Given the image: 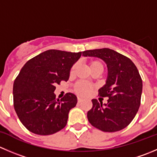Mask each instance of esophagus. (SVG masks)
Masks as SVG:
<instances>
[{"label":"esophagus","mask_w":157,"mask_h":157,"mask_svg":"<svg viewBox=\"0 0 157 157\" xmlns=\"http://www.w3.org/2000/svg\"><path fill=\"white\" fill-rule=\"evenodd\" d=\"M82 100H83V99L80 98V97H78V98H77V101H78V103H80Z\"/></svg>","instance_id":"1"}]
</instances>
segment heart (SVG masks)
I'll return each mask as SVG.
<instances>
[{
	"mask_svg": "<svg viewBox=\"0 0 157 157\" xmlns=\"http://www.w3.org/2000/svg\"><path fill=\"white\" fill-rule=\"evenodd\" d=\"M97 65H102L101 63L97 60H93L90 63V68H92L93 67L97 66ZM76 68V65H74V66L71 67V71H70V74L71 75H73L74 73V71H75ZM92 90V86L89 83H86V82H83V81H80L78 83H77L74 86V90L75 92L77 93V94L80 96H84L86 95V94H89L90 92Z\"/></svg>",
	"mask_w": 157,
	"mask_h": 157,
	"instance_id": "1",
	"label": "heart"
}]
</instances>
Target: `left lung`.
I'll list each match as a JSON object with an SVG mask.
<instances>
[{"mask_svg": "<svg viewBox=\"0 0 157 157\" xmlns=\"http://www.w3.org/2000/svg\"><path fill=\"white\" fill-rule=\"evenodd\" d=\"M84 57H95L106 63V84L99 95L108 97L103 104L93 99V106L87 112L90 124L103 132H117L127 127L140 106L143 82L137 68L126 56L109 48L85 51Z\"/></svg>", "mask_w": 157, "mask_h": 157, "instance_id": "left-lung-1", "label": "left lung"}]
</instances>
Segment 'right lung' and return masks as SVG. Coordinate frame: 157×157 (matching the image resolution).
<instances>
[{"label":"right lung","instance_id":"add662e5","mask_svg":"<svg viewBox=\"0 0 157 157\" xmlns=\"http://www.w3.org/2000/svg\"><path fill=\"white\" fill-rule=\"evenodd\" d=\"M81 52L48 50L29 60L13 83V106L23 125L32 133L51 135L67 125L77 98L67 93L56 98V85L67 81Z\"/></svg>","mask_w":157,"mask_h":157}]
</instances>
